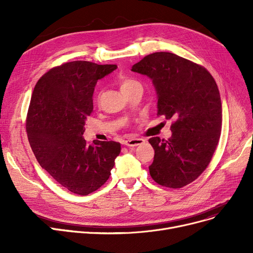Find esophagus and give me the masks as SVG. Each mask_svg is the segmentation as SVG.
Segmentation results:
<instances>
[{
  "label": "esophagus",
  "instance_id": "esophagus-1",
  "mask_svg": "<svg viewBox=\"0 0 253 253\" xmlns=\"http://www.w3.org/2000/svg\"><path fill=\"white\" fill-rule=\"evenodd\" d=\"M144 143V139L142 138H130V139H127L124 144L126 145V147H129V148H134V147H137V145H141Z\"/></svg>",
  "mask_w": 253,
  "mask_h": 253
}]
</instances>
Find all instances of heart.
<instances>
[{
  "instance_id": "1",
  "label": "heart",
  "mask_w": 253,
  "mask_h": 253,
  "mask_svg": "<svg viewBox=\"0 0 253 253\" xmlns=\"http://www.w3.org/2000/svg\"><path fill=\"white\" fill-rule=\"evenodd\" d=\"M138 84L139 83L134 81V80H132L130 78H126V77H123V78H121V79L119 80V87H120V89H121L122 93L127 91V90H129V89H131L132 87L138 85ZM96 100H97V102L100 100V94H99V93H98L97 96H96Z\"/></svg>"
}]
</instances>
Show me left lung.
Segmentation results:
<instances>
[{"label": "left lung", "instance_id": "1", "mask_svg": "<svg viewBox=\"0 0 253 253\" xmlns=\"http://www.w3.org/2000/svg\"><path fill=\"white\" fill-rule=\"evenodd\" d=\"M149 77L158 99V115L172 119L168 140L152 137L150 174L159 184L179 189L206 169L219 140L221 100L210 73L170 52H156L131 69Z\"/></svg>", "mask_w": 253, "mask_h": 253}]
</instances>
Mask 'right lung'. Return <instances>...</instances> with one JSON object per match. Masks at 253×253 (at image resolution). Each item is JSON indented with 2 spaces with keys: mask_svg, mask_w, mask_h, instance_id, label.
<instances>
[{
  "mask_svg": "<svg viewBox=\"0 0 253 253\" xmlns=\"http://www.w3.org/2000/svg\"><path fill=\"white\" fill-rule=\"evenodd\" d=\"M116 64L72 61L50 70L35 86L26 132L39 164L63 188L87 196L109 179L121 152L116 141L83 137L93 111V92L98 80Z\"/></svg>",
  "mask_w": 253,
  "mask_h": 253,
  "instance_id": "obj_1",
  "label": "right lung"
}]
</instances>
